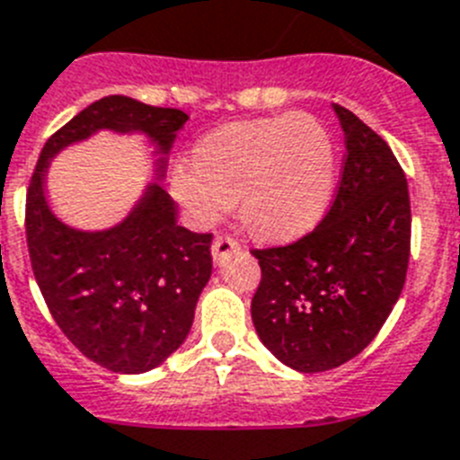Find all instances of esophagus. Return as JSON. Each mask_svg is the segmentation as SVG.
I'll return each mask as SVG.
<instances>
[{"mask_svg": "<svg viewBox=\"0 0 460 460\" xmlns=\"http://www.w3.org/2000/svg\"><path fill=\"white\" fill-rule=\"evenodd\" d=\"M238 250H241V245L229 236H217L215 243H212V257H215V261L226 260L231 252H238Z\"/></svg>", "mask_w": 460, "mask_h": 460, "instance_id": "34e87169", "label": "esophagus"}]
</instances>
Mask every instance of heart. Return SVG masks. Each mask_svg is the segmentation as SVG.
Masks as SVG:
<instances>
[{
    "label": "heart",
    "mask_w": 460,
    "mask_h": 460,
    "mask_svg": "<svg viewBox=\"0 0 460 460\" xmlns=\"http://www.w3.org/2000/svg\"><path fill=\"white\" fill-rule=\"evenodd\" d=\"M337 154L311 114L226 123L200 137L194 161L172 165L175 199L200 226L241 200V217L271 241L302 236L323 217L334 191Z\"/></svg>",
    "instance_id": "heart-1"
}]
</instances>
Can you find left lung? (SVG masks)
Listing matches in <instances>:
<instances>
[{"label": "left lung", "instance_id": "obj_1", "mask_svg": "<svg viewBox=\"0 0 460 460\" xmlns=\"http://www.w3.org/2000/svg\"><path fill=\"white\" fill-rule=\"evenodd\" d=\"M334 107L346 142L325 219L285 248L254 250L252 323L278 360L314 374L367 349L404 288L411 243L407 177L384 137Z\"/></svg>", "mask_w": 460, "mask_h": 460}]
</instances>
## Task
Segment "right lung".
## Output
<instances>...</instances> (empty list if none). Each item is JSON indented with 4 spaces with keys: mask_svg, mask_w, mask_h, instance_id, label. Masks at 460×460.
Masks as SVG:
<instances>
[{
    "mask_svg": "<svg viewBox=\"0 0 460 460\" xmlns=\"http://www.w3.org/2000/svg\"><path fill=\"white\" fill-rule=\"evenodd\" d=\"M182 110L107 95L49 137L27 189L30 261L58 327L88 360L110 372L158 367L187 339L196 302L212 273V236L177 224V206L161 180ZM100 129L142 134L155 146V176L129 215L107 230H76L45 196L50 161Z\"/></svg>",
    "mask_w": 460,
    "mask_h": 460,
    "instance_id": "add662e5",
    "label": "right lung"
}]
</instances>
